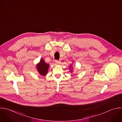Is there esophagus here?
<instances>
[{"label": "esophagus", "instance_id": "obj_1", "mask_svg": "<svg viewBox=\"0 0 122 122\" xmlns=\"http://www.w3.org/2000/svg\"><path fill=\"white\" fill-rule=\"evenodd\" d=\"M55 62H56V63H57V64H60V63H61V62H60L59 61H58V60H56V61H55Z\"/></svg>", "mask_w": 122, "mask_h": 122}]
</instances>
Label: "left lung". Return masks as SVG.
<instances>
[{"label":"left lung","mask_w":122,"mask_h":122,"mask_svg":"<svg viewBox=\"0 0 122 122\" xmlns=\"http://www.w3.org/2000/svg\"><path fill=\"white\" fill-rule=\"evenodd\" d=\"M71 65H70V68H71ZM70 71H71V72H72V71H71V70H70Z\"/></svg>","instance_id":"left-lung-1"}]
</instances>
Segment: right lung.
<instances>
[{"mask_svg":"<svg viewBox=\"0 0 122 122\" xmlns=\"http://www.w3.org/2000/svg\"><path fill=\"white\" fill-rule=\"evenodd\" d=\"M49 64L46 63L43 59H41L40 62L37 65V69L39 73L42 76H45L48 71Z\"/></svg>","mask_w":122,"mask_h":122,"instance_id":"right-lung-1","label":"right lung"}]
</instances>
